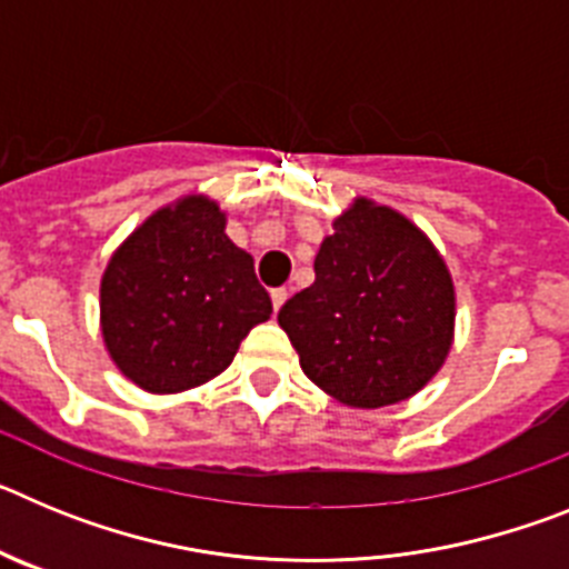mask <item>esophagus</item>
Returning <instances> with one entry per match:
<instances>
[{
	"label": "esophagus",
	"instance_id": "esophagus-1",
	"mask_svg": "<svg viewBox=\"0 0 569 569\" xmlns=\"http://www.w3.org/2000/svg\"><path fill=\"white\" fill-rule=\"evenodd\" d=\"M270 299H273V310H276V313H279L281 305L288 301V290H284V288H276L273 293H270Z\"/></svg>",
	"mask_w": 569,
	"mask_h": 569
}]
</instances>
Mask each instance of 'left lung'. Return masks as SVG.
<instances>
[{"instance_id": "left-lung-1", "label": "left lung", "mask_w": 569, "mask_h": 569, "mask_svg": "<svg viewBox=\"0 0 569 569\" xmlns=\"http://www.w3.org/2000/svg\"><path fill=\"white\" fill-rule=\"evenodd\" d=\"M316 253V281L279 310L301 370L350 407L419 393L453 339L445 261L401 213L359 199Z\"/></svg>"}]
</instances>
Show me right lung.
<instances>
[{"mask_svg":"<svg viewBox=\"0 0 569 569\" xmlns=\"http://www.w3.org/2000/svg\"><path fill=\"white\" fill-rule=\"evenodd\" d=\"M270 313L253 259L224 236V216L202 196L150 216L102 279L104 345L150 393H179L219 376Z\"/></svg>","mask_w":569,"mask_h":569,"instance_id":"obj_1","label":"right lung"}]
</instances>
